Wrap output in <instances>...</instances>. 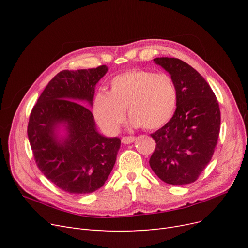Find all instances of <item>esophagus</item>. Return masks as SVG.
<instances>
[{"mask_svg":"<svg viewBox=\"0 0 248 248\" xmlns=\"http://www.w3.org/2000/svg\"><path fill=\"white\" fill-rule=\"evenodd\" d=\"M121 140H122L123 144L129 145V144H131V142H133L134 140H136V138H134V137H123Z\"/></svg>","mask_w":248,"mask_h":248,"instance_id":"34e87169","label":"esophagus"}]
</instances>
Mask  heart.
<instances>
[{
	"label": "heart",
	"mask_w": 248,
	"mask_h": 248,
	"mask_svg": "<svg viewBox=\"0 0 248 248\" xmlns=\"http://www.w3.org/2000/svg\"><path fill=\"white\" fill-rule=\"evenodd\" d=\"M176 104V88L168 74L134 69L112 78L108 93L94 96L92 111L104 131L116 134L125 121V110L131 126L155 130L170 121Z\"/></svg>",
	"instance_id": "obj_1"
}]
</instances>
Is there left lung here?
<instances>
[{"label":"left lung","instance_id":"1","mask_svg":"<svg viewBox=\"0 0 248 248\" xmlns=\"http://www.w3.org/2000/svg\"><path fill=\"white\" fill-rule=\"evenodd\" d=\"M169 72L177 92L170 121L151 134L156 141L150 167L163 182L196 181L212 158L220 130V110L213 91L190 65L176 58H155Z\"/></svg>","mask_w":248,"mask_h":248}]
</instances>
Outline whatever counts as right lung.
<instances>
[{"label": "right lung", "instance_id": "add662e5", "mask_svg": "<svg viewBox=\"0 0 248 248\" xmlns=\"http://www.w3.org/2000/svg\"><path fill=\"white\" fill-rule=\"evenodd\" d=\"M108 70H63L43 90L30 115L28 138L42 174L72 194L99 189L115 166L121 145L97 130L92 108L95 87Z\"/></svg>", "mask_w": 248, "mask_h": 248}]
</instances>
